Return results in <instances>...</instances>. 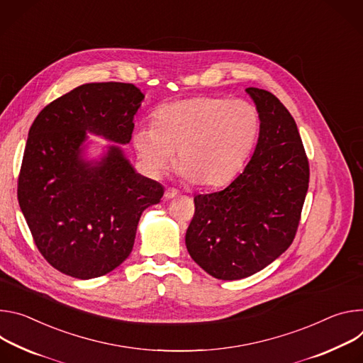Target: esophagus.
Masks as SVG:
<instances>
[{"instance_id": "34e87169", "label": "esophagus", "mask_w": 363, "mask_h": 363, "mask_svg": "<svg viewBox=\"0 0 363 363\" xmlns=\"http://www.w3.org/2000/svg\"><path fill=\"white\" fill-rule=\"evenodd\" d=\"M177 196H179V191H177L176 189H167V190L164 191V199H167V200L174 199V197H177Z\"/></svg>"}]
</instances>
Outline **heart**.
<instances>
[{"label":"heart","instance_id":"heart-1","mask_svg":"<svg viewBox=\"0 0 363 363\" xmlns=\"http://www.w3.org/2000/svg\"><path fill=\"white\" fill-rule=\"evenodd\" d=\"M259 131L261 115L251 102L194 96L158 108L152 127H140L133 143L152 176L163 174L177 152L182 176L212 187L228 182L245 164Z\"/></svg>","mask_w":363,"mask_h":363}]
</instances>
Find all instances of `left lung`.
<instances>
[{"instance_id": "1", "label": "left lung", "mask_w": 363, "mask_h": 363, "mask_svg": "<svg viewBox=\"0 0 363 363\" xmlns=\"http://www.w3.org/2000/svg\"><path fill=\"white\" fill-rule=\"evenodd\" d=\"M261 115L255 151L225 189L197 194L186 232L193 261L215 278H247L291 245L308 189V161L289 109L271 92L247 88Z\"/></svg>"}]
</instances>
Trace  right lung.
<instances>
[{
  "label": "right lung",
  "instance_id": "obj_1",
  "mask_svg": "<svg viewBox=\"0 0 363 363\" xmlns=\"http://www.w3.org/2000/svg\"><path fill=\"white\" fill-rule=\"evenodd\" d=\"M143 101L133 84L80 85L43 108L28 131L20 209L38 251L66 275L91 279L123 264L143 212L164 194L121 147ZM88 133L111 141L96 159L87 155Z\"/></svg>",
  "mask_w": 363,
  "mask_h": 363
}]
</instances>
